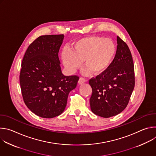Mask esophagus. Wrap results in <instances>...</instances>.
Masks as SVG:
<instances>
[{"instance_id":"esophagus-1","label":"esophagus","mask_w":156,"mask_h":156,"mask_svg":"<svg viewBox=\"0 0 156 156\" xmlns=\"http://www.w3.org/2000/svg\"><path fill=\"white\" fill-rule=\"evenodd\" d=\"M85 82H86V80H85L84 78H80V79H79V80H78V83H79L80 84H84Z\"/></svg>"}]
</instances>
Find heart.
Here are the masks:
<instances>
[{"instance_id":"heart-1","label":"heart","mask_w":156,"mask_h":156,"mask_svg":"<svg viewBox=\"0 0 156 156\" xmlns=\"http://www.w3.org/2000/svg\"><path fill=\"white\" fill-rule=\"evenodd\" d=\"M116 52L114 42L108 38L90 36L75 42L72 50L66 48L62 54L63 63L70 73H75L83 63L84 75L105 72L112 63Z\"/></svg>"}]
</instances>
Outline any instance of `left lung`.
<instances>
[{
  "label": "left lung",
  "mask_w": 156,
  "mask_h": 156,
  "mask_svg": "<svg viewBox=\"0 0 156 156\" xmlns=\"http://www.w3.org/2000/svg\"><path fill=\"white\" fill-rule=\"evenodd\" d=\"M115 56L108 68L89 81L93 93L92 112L109 118L121 113L127 106L135 87L134 64L127 44L119 36Z\"/></svg>",
  "instance_id": "8db88e82"
}]
</instances>
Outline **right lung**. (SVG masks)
Segmentation results:
<instances>
[{"mask_svg":"<svg viewBox=\"0 0 156 156\" xmlns=\"http://www.w3.org/2000/svg\"><path fill=\"white\" fill-rule=\"evenodd\" d=\"M63 37V34L39 36L29 46L22 60L20 83L24 102L42 118H54L63 112L69 94L79 80L62 73L58 52Z\"/></svg>","mask_w":156,"mask_h":156,"instance_id":"add662e5","label":"right lung"}]
</instances>
